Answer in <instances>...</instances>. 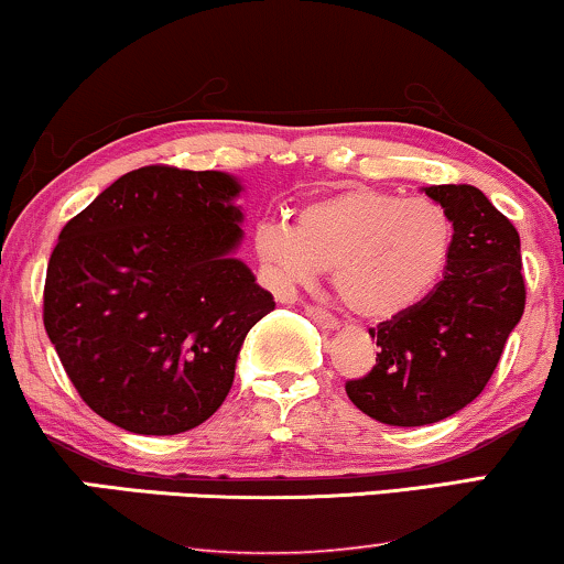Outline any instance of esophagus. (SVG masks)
<instances>
[{
    "mask_svg": "<svg viewBox=\"0 0 564 564\" xmlns=\"http://www.w3.org/2000/svg\"><path fill=\"white\" fill-rule=\"evenodd\" d=\"M304 312H306V315H310L312 319H315V323L323 325V327H330V330H333V327H338V319H335V317L330 315V312L319 310V306H315V304H306Z\"/></svg>",
    "mask_w": 564,
    "mask_h": 564,
    "instance_id": "esophagus-1",
    "label": "esophagus"
}]
</instances>
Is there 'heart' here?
Wrapping results in <instances>:
<instances>
[{
  "instance_id": "1",
  "label": "heart",
  "mask_w": 564,
  "mask_h": 564,
  "mask_svg": "<svg viewBox=\"0 0 564 564\" xmlns=\"http://www.w3.org/2000/svg\"><path fill=\"white\" fill-rule=\"evenodd\" d=\"M453 220L426 197L348 187L289 218L254 229V254L275 286H312L333 268V286L354 315L393 317L426 296L447 265Z\"/></svg>"
}]
</instances>
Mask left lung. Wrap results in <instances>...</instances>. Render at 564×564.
Segmentation results:
<instances>
[{
  "label": "left lung",
  "mask_w": 564,
  "mask_h": 564,
  "mask_svg": "<svg viewBox=\"0 0 564 564\" xmlns=\"http://www.w3.org/2000/svg\"><path fill=\"white\" fill-rule=\"evenodd\" d=\"M424 192L453 220L445 273L422 302L369 330L377 365L346 382L356 409L390 426L434 424L471 403L525 310L516 226L471 184Z\"/></svg>",
  "instance_id": "1"
}]
</instances>
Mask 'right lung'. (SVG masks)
<instances>
[{"label": "right lung", "mask_w": 564, "mask_h": 564, "mask_svg": "<svg viewBox=\"0 0 564 564\" xmlns=\"http://www.w3.org/2000/svg\"><path fill=\"white\" fill-rule=\"evenodd\" d=\"M241 184L142 166L67 220L46 268L44 327L75 390L134 434L195 430L229 395L273 294L234 258Z\"/></svg>", "instance_id": "1"}]
</instances>
